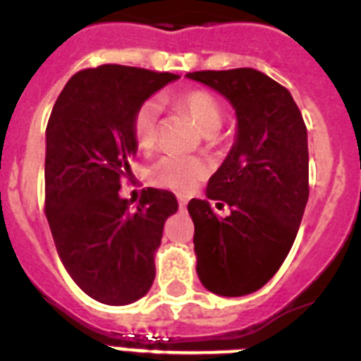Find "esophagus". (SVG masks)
<instances>
[{
  "mask_svg": "<svg viewBox=\"0 0 361 361\" xmlns=\"http://www.w3.org/2000/svg\"><path fill=\"white\" fill-rule=\"evenodd\" d=\"M178 208L180 209L186 208V199H184V197H178Z\"/></svg>",
  "mask_w": 361,
  "mask_h": 361,
  "instance_id": "obj_1",
  "label": "esophagus"
}]
</instances>
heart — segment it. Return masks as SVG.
Instances as JSON below:
<instances>
[{"label":"heart","mask_w":361,"mask_h":361,"mask_svg":"<svg viewBox=\"0 0 361 361\" xmlns=\"http://www.w3.org/2000/svg\"><path fill=\"white\" fill-rule=\"evenodd\" d=\"M177 104L190 114L191 119L199 124L202 132L212 133L219 130L222 123V106L209 92L200 88L184 90L177 95ZM159 116H161V103L155 97L142 101L133 111L132 137L141 149H149L157 141ZM208 171L209 166L204 159L168 153L149 168V180L159 186L186 193L193 190L208 175Z\"/></svg>","instance_id":"obj_1"}]
</instances>
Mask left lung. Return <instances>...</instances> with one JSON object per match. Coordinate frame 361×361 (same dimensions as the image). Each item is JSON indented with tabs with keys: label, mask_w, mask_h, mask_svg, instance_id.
<instances>
[{
	"label": "left lung",
	"mask_w": 361,
	"mask_h": 361,
	"mask_svg": "<svg viewBox=\"0 0 361 361\" xmlns=\"http://www.w3.org/2000/svg\"><path fill=\"white\" fill-rule=\"evenodd\" d=\"M188 78L229 99L237 141L206 197L188 204L195 224L197 273L206 289L242 296L266 286L283 264L309 199L307 128L286 86L253 68L200 70Z\"/></svg>",
	"instance_id": "obj_1"
}]
</instances>
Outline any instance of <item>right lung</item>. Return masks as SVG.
Wrapping results in <instances>:
<instances>
[{"mask_svg": "<svg viewBox=\"0 0 361 361\" xmlns=\"http://www.w3.org/2000/svg\"><path fill=\"white\" fill-rule=\"evenodd\" d=\"M175 79L135 66L85 68L47 124L44 215L68 275L101 304H132L149 291L164 222L178 208L171 191L157 188L142 190L135 206L119 197L137 152L133 111Z\"/></svg>", "mask_w": 361, "mask_h": 361, "instance_id": "add662e5", "label": "right lung"}]
</instances>
